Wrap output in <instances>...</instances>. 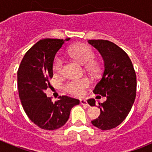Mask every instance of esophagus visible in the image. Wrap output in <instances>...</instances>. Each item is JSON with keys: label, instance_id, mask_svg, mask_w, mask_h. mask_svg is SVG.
<instances>
[{"label": "esophagus", "instance_id": "34e87169", "mask_svg": "<svg viewBox=\"0 0 152 152\" xmlns=\"http://www.w3.org/2000/svg\"><path fill=\"white\" fill-rule=\"evenodd\" d=\"M80 103L81 104V105L88 106V103L86 100H80Z\"/></svg>", "mask_w": 152, "mask_h": 152}]
</instances>
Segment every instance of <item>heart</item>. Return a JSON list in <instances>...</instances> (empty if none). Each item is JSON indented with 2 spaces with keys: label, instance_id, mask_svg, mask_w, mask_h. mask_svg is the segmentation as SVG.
Listing matches in <instances>:
<instances>
[{
  "label": "heart",
  "instance_id": "b5f03b06",
  "mask_svg": "<svg viewBox=\"0 0 152 152\" xmlns=\"http://www.w3.org/2000/svg\"><path fill=\"white\" fill-rule=\"evenodd\" d=\"M68 53L74 59L81 64H86V69L92 73H96L100 69V64L94 60L95 53L90 45L84 43H79L71 46ZM63 67V60L61 57H56L53 62V71L56 74H59ZM91 84V80L88 77L79 79H71L64 85V90L70 94L75 96L84 95L85 90Z\"/></svg>",
  "mask_w": 152,
  "mask_h": 152
}]
</instances>
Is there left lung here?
<instances>
[{"instance_id": "obj_1", "label": "left lung", "mask_w": 152, "mask_h": 152, "mask_svg": "<svg viewBox=\"0 0 152 152\" xmlns=\"http://www.w3.org/2000/svg\"><path fill=\"white\" fill-rule=\"evenodd\" d=\"M88 42L99 51L104 61L102 77L94 93L107 97L105 102L99 103L100 116L91 123L100 129L109 130L123 123L131 110L136 96V75L128 55L117 45L103 39ZM88 102L95 106L94 99Z\"/></svg>"}]
</instances>
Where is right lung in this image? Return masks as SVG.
<instances>
[{
  "mask_svg": "<svg viewBox=\"0 0 152 152\" xmlns=\"http://www.w3.org/2000/svg\"><path fill=\"white\" fill-rule=\"evenodd\" d=\"M69 39L39 40L26 52L17 72L19 96L24 111L31 121L42 129L61 128L68 121L72 107L80 103L65 95L52 102L45 93L53 77L55 56L64 41Z\"/></svg>",
  "mask_w": 152,
  "mask_h": 152,
  "instance_id": "obj_1",
  "label": "right lung"
}]
</instances>
